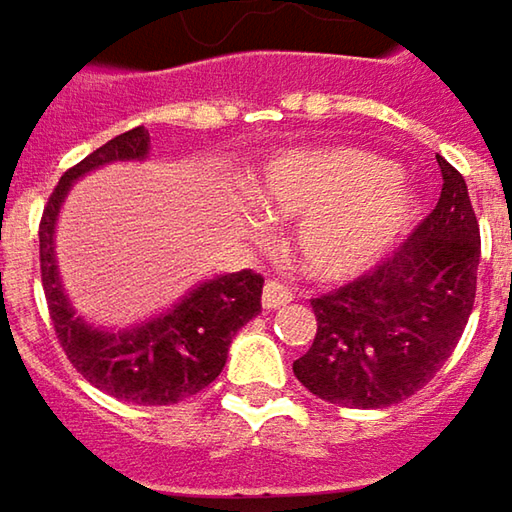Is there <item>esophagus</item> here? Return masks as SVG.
Wrapping results in <instances>:
<instances>
[{
	"mask_svg": "<svg viewBox=\"0 0 512 512\" xmlns=\"http://www.w3.org/2000/svg\"><path fill=\"white\" fill-rule=\"evenodd\" d=\"M287 302H293V290H287V287L279 285V282H267L265 290H262V307H265V310H279V307H285Z\"/></svg>",
	"mask_w": 512,
	"mask_h": 512,
	"instance_id": "34e87169",
	"label": "esophagus"
}]
</instances>
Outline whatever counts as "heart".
<instances>
[{
	"label": "heart",
	"mask_w": 512,
	"mask_h": 512,
	"mask_svg": "<svg viewBox=\"0 0 512 512\" xmlns=\"http://www.w3.org/2000/svg\"><path fill=\"white\" fill-rule=\"evenodd\" d=\"M253 196L273 216L302 219L293 242L319 279H350L379 262L416 213L402 173L359 148L279 153L259 170Z\"/></svg>",
	"instance_id": "b5f03b06"
}]
</instances>
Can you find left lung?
Returning a JSON list of instances; mask_svg holds the SVG:
<instances>
[{
	"label": "left lung",
	"mask_w": 512,
	"mask_h": 512,
	"mask_svg": "<svg viewBox=\"0 0 512 512\" xmlns=\"http://www.w3.org/2000/svg\"><path fill=\"white\" fill-rule=\"evenodd\" d=\"M442 196L387 262L313 299L316 339L296 379L339 407H390L422 390L459 344L473 313L479 222L464 176L447 159Z\"/></svg>",
	"instance_id": "1"
}]
</instances>
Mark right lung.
<instances>
[{"instance_id": "obj_1", "label": "right lung", "mask_w": 512, "mask_h": 512, "mask_svg": "<svg viewBox=\"0 0 512 512\" xmlns=\"http://www.w3.org/2000/svg\"><path fill=\"white\" fill-rule=\"evenodd\" d=\"M148 150V130L133 128L93 150L59 179L39 225V262L50 322L70 364L93 387L122 402L176 404L205 390L222 373L233 336L262 313L265 279L253 270L213 276L190 287L176 305L148 322L105 330L93 327L73 310L59 279L53 245L56 219L70 185L110 162H142Z\"/></svg>"}]
</instances>
